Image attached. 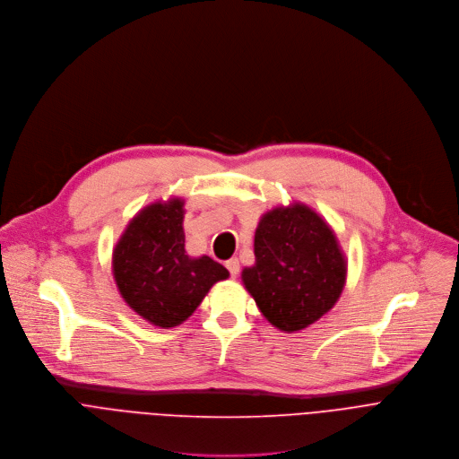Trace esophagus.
I'll return each instance as SVG.
<instances>
[{
	"mask_svg": "<svg viewBox=\"0 0 459 459\" xmlns=\"http://www.w3.org/2000/svg\"><path fill=\"white\" fill-rule=\"evenodd\" d=\"M226 267H228V271L231 273L233 279L238 277V273H240V262H238V258H230V260L226 262Z\"/></svg>",
	"mask_w": 459,
	"mask_h": 459,
	"instance_id": "1",
	"label": "esophagus"
}]
</instances>
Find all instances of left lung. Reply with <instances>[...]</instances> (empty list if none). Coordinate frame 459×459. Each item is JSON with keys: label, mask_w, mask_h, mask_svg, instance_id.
Here are the masks:
<instances>
[{"label": "left lung", "mask_w": 459, "mask_h": 459, "mask_svg": "<svg viewBox=\"0 0 459 459\" xmlns=\"http://www.w3.org/2000/svg\"><path fill=\"white\" fill-rule=\"evenodd\" d=\"M347 277V262L331 226L295 203L260 217L255 264L242 282L271 325L295 333L333 309Z\"/></svg>", "instance_id": "left-lung-1"}]
</instances>
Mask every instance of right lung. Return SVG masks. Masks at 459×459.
<instances>
[{"label": "right lung", "mask_w": 459, "mask_h": 459, "mask_svg": "<svg viewBox=\"0 0 459 459\" xmlns=\"http://www.w3.org/2000/svg\"><path fill=\"white\" fill-rule=\"evenodd\" d=\"M182 221V199L153 203L130 221L112 255L125 302L162 329L188 320L212 286L230 277L213 258L186 255Z\"/></svg>", "instance_id": "1"}]
</instances>
